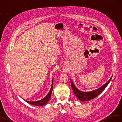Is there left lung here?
I'll return each instance as SVG.
<instances>
[{"instance_id": "left-lung-1", "label": "left lung", "mask_w": 122, "mask_h": 122, "mask_svg": "<svg viewBox=\"0 0 122 122\" xmlns=\"http://www.w3.org/2000/svg\"><path fill=\"white\" fill-rule=\"evenodd\" d=\"M112 78V77L105 84L103 85V86L99 88L98 89L95 90L94 91H91V92H81L78 90L75 86V85L73 84V81L71 79V87L72 88L74 93L75 95L77 97V98H78L79 100L81 101H86L88 100H90L91 99H93L97 97L99 94H100L104 90L106 87L107 86V85L110 81Z\"/></svg>"}]
</instances>
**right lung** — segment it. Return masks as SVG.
Wrapping results in <instances>:
<instances>
[{"mask_svg":"<svg viewBox=\"0 0 122 122\" xmlns=\"http://www.w3.org/2000/svg\"><path fill=\"white\" fill-rule=\"evenodd\" d=\"M53 79H52V86H51V89L49 91V92L48 94V95L46 96L43 98V99L41 100L38 101H35V102H31V101H26L25 100L26 102L29 103V104H32V105H36V106H43L45 105L46 103L48 102V101L50 100L51 96V94H52V90H53Z\"/></svg>","mask_w":122,"mask_h":122,"instance_id":"add662e5","label":"right lung"}]
</instances>
